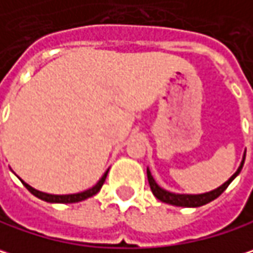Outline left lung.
Wrapping results in <instances>:
<instances>
[{"instance_id": "obj_1", "label": "left lung", "mask_w": 253, "mask_h": 253, "mask_svg": "<svg viewBox=\"0 0 253 253\" xmlns=\"http://www.w3.org/2000/svg\"><path fill=\"white\" fill-rule=\"evenodd\" d=\"M245 155H246V151H245L244 160H242L239 169L236 170V172H235L226 183H223L220 187L211 190V191H208V193H203V194H175V193H170V191H167V190L161 189V187L155 183L154 177L151 175V171L147 169L148 183H150V187H151V191H153L154 196H155L158 200H161L163 203H169V205H172V206H181V208H200V206H203V205L210 203L211 200L217 199V197L227 189V186L235 180V177H236V175L241 172V170H242L245 163Z\"/></svg>"}]
</instances>
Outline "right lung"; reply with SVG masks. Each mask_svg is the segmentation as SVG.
Here are the masks:
<instances>
[{
  "label": "right lung",
  "instance_id": "add662e5",
  "mask_svg": "<svg viewBox=\"0 0 253 253\" xmlns=\"http://www.w3.org/2000/svg\"><path fill=\"white\" fill-rule=\"evenodd\" d=\"M108 171H109V170H106V172L102 175V178H100L99 181H98L92 189L84 190V191L76 193V194H48V193H43V191H39V190L33 189L31 186H28L27 183H24L23 180H21V181H23V184L26 186V189H27L31 194H34L36 197H39V199H42V200H44V202H48V203H78V202L86 200V199L95 196V194L102 189V186H103V183H105V178H106V175H108Z\"/></svg>",
  "mask_w": 253,
  "mask_h": 253
}]
</instances>
